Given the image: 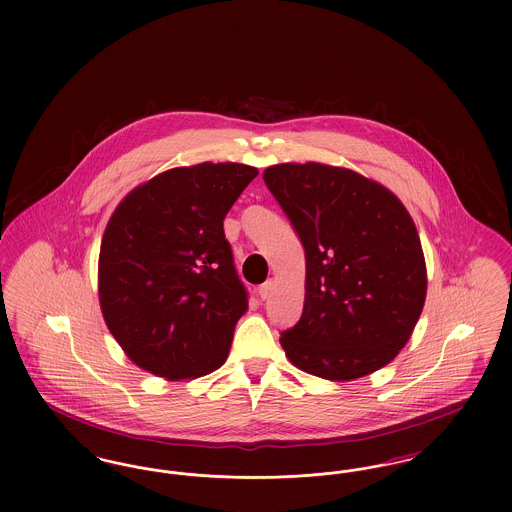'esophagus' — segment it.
<instances>
[{
  "label": "esophagus",
  "mask_w": 512,
  "mask_h": 512,
  "mask_svg": "<svg viewBox=\"0 0 512 512\" xmlns=\"http://www.w3.org/2000/svg\"><path fill=\"white\" fill-rule=\"evenodd\" d=\"M272 290H274V282H272V280H267V282L259 288V297L265 301V299H268V297L272 295Z\"/></svg>",
  "instance_id": "esophagus-1"
}]
</instances>
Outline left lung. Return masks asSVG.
I'll return each mask as SVG.
<instances>
[{
    "label": "left lung",
    "mask_w": 512,
    "mask_h": 512,
    "mask_svg": "<svg viewBox=\"0 0 512 512\" xmlns=\"http://www.w3.org/2000/svg\"><path fill=\"white\" fill-rule=\"evenodd\" d=\"M263 180L305 247V303L280 336L286 357L334 382L388 365L426 299L409 211L382 184L340 167L274 165Z\"/></svg>",
    "instance_id": "1"
}]
</instances>
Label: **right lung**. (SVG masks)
Masks as SVG:
<instances>
[{"label":"right lung","instance_id":"1","mask_svg":"<svg viewBox=\"0 0 512 512\" xmlns=\"http://www.w3.org/2000/svg\"><path fill=\"white\" fill-rule=\"evenodd\" d=\"M257 174L240 163L171 169L115 209L99 251V305L134 365L186 380L226 361L247 290L222 222Z\"/></svg>","mask_w":512,"mask_h":512}]
</instances>
